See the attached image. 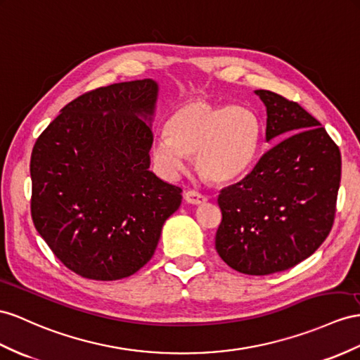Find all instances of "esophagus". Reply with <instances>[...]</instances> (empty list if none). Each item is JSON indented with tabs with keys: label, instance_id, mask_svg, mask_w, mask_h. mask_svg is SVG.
<instances>
[{
	"label": "esophagus",
	"instance_id": "1",
	"mask_svg": "<svg viewBox=\"0 0 360 360\" xmlns=\"http://www.w3.org/2000/svg\"><path fill=\"white\" fill-rule=\"evenodd\" d=\"M184 198H186V200L188 202V204H193V205L205 204V202L208 200L205 195H200V193H198L195 190H188L186 195H184Z\"/></svg>",
	"mask_w": 360,
	"mask_h": 360
}]
</instances>
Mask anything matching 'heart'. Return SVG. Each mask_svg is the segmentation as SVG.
<instances>
[{"instance_id":"b5f03b06","label":"heart","mask_w":360,"mask_h":360,"mask_svg":"<svg viewBox=\"0 0 360 360\" xmlns=\"http://www.w3.org/2000/svg\"><path fill=\"white\" fill-rule=\"evenodd\" d=\"M262 141V123L254 110L243 106H217L193 100L174 110L167 134L152 144L156 165L176 174L186 155H195V167L213 184L236 179L250 167Z\"/></svg>"}]
</instances>
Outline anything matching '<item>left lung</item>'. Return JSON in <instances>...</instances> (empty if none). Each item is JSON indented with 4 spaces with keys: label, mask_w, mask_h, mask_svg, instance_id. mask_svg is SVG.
<instances>
[{
    "label": "left lung",
    "mask_w": 360,
    "mask_h": 360,
    "mask_svg": "<svg viewBox=\"0 0 360 360\" xmlns=\"http://www.w3.org/2000/svg\"><path fill=\"white\" fill-rule=\"evenodd\" d=\"M255 94L268 114L266 141L277 143L243 179L220 190L216 251L238 272L269 275L306 260L331 231L340 152L297 101L266 89Z\"/></svg>",
    "instance_id": "obj_1"
}]
</instances>
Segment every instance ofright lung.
Instances as JSON below:
<instances>
[{
    "label": "right lung",
    "mask_w": 360,
    "mask_h": 360,
    "mask_svg": "<svg viewBox=\"0 0 360 360\" xmlns=\"http://www.w3.org/2000/svg\"><path fill=\"white\" fill-rule=\"evenodd\" d=\"M152 79L85 92L34 143L32 219L53 254L88 280L131 276L152 259L182 190L150 167Z\"/></svg>",
    "instance_id": "obj_1"
}]
</instances>
